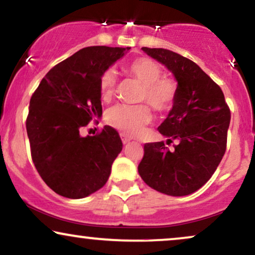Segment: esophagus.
<instances>
[{"instance_id":"34e87169","label":"esophagus","mask_w":255,"mask_h":255,"mask_svg":"<svg viewBox=\"0 0 255 255\" xmlns=\"http://www.w3.org/2000/svg\"><path fill=\"white\" fill-rule=\"evenodd\" d=\"M121 138H122V142H123V144H128V143L130 142V140H131V138H130V137H128L127 134H124V133H121Z\"/></svg>"}]
</instances>
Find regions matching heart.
<instances>
[{
    "instance_id": "heart-1",
    "label": "heart",
    "mask_w": 255,
    "mask_h": 255,
    "mask_svg": "<svg viewBox=\"0 0 255 255\" xmlns=\"http://www.w3.org/2000/svg\"><path fill=\"white\" fill-rule=\"evenodd\" d=\"M125 70L131 77L143 84L139 102H146L157 112L170 110L177 99L178 86L175 79L163 74L161 65L147 58H138L127 65ZM117 77L113 70L103 72L99 78V92L108 102L116 92ZM151 121V111L146 104L128 105L117 104L106 112V122L123 133H139Z\"/></svg>"
}]
</instances>
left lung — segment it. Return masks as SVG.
Wrapping results in <instances>:
<instances>
[{
    "mask_svg": "<svg viewBox=\"0 0 255 255\" xmlns=\"http://www.w3.org/2000/svg\"><path fill=\"white\" fill-rule=\"evenodd\" d=\"M143 51L162 62L178 83L177 99L158 131L164 142L144 144L138 165L143 181L159 193L171 196L189 195L206 184L214 174L227 147L231 110L220 86L194 61L164 48Z\"/></svg>",
    "mask_w": 255,
    "mask_h": 255,
    "instance_id": "8db88e82",
    "label": "left lung"
}]
</instances>
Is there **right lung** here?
I'll return each mask as SVG.
<instances>
[{
  "instance_id": "obj_1",
  "label": "right lung",
  "mask_w": 255,
  "mask_h": 255,
  "mask_svg": "<svg viewBox=\"0 0 255 255\" xmlns=\"http://www.w3.org/2000/svg\"><path fill=\"white\" fill-rule=\"evenodd\" d=\"M130 47L92 46L59 62L29 102L26 128L37 172L53 191L83 199L105 185L122 151L119 133L105 125L96 136L80 130L103 113L99 78Z\"/></svg>"
}]
</instances>
